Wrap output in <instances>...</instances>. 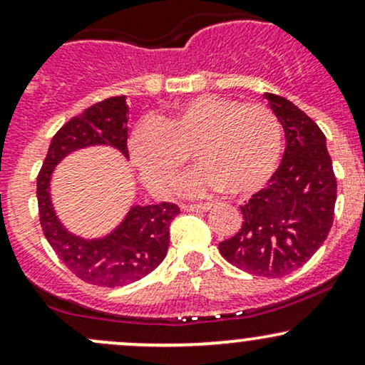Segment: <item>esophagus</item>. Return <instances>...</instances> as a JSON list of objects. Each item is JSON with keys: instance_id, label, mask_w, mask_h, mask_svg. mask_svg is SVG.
I'll list each match as a JSON object with an SVG mask.
<instances>
[{"instance_id": "esophagus-1", "label": "esophagus", "mask_w": 365, "mask_h": 365, "mask_svg": "<svg viewBox=\"0 0 365 365\" xmlns=\"http://www.w3.org/2000/svg\"><path fill=\"white\" fill-rule=\"evenodd\" d=\"M182 207L188 212H206V211H209V209H211V204H207V202H204V204H183Z\"/></svg>"}]
</instances>
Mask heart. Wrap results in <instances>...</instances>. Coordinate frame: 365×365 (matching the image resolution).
Listing matches in <instances>:
<instances>
[{"label": "heart", "mask_w": 365, "mask_h": 365, "mask_svg": "<svg viewBox=\"0 0 365 365\" xmlns=\"http://www.w3.org/2000/svg\"><path fill=\"white\" fill-rule=\"evenodd\" d=\"M282 148V123L266 104H242L216 94L197 96L166 118L144 121L128 142L130 156L153 190L168 192L192 153L199 168L183 182V190L204 194L223 188L233 197L266 185Z\"/></svg>", "instance_id": "heart-1"}]
</instances>
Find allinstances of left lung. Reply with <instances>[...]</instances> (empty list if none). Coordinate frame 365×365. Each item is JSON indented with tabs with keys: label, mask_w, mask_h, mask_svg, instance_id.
<instances>
[{
	"label": "left lung",
	"mask_w": 365,
	"mask_h": 365,
	"mask_svg": "<svg viewBox=\"0 0 365 365\" xmlns=\"http://www.w3.org/2000/svg\"><path fill=\"white\" fill-rule=\"evenodd\" d=\"M264 98L283 125L287 148L267 187L240 206V230L221 242L220 252L238 269L279 278L302 267L328 237L336 177L316 121L282 96Z\"/></svg>",
	"instance_id": "8db88e82"
}]
</instances>
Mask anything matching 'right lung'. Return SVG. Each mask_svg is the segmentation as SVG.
Masks as SVG:
<instances>
[{
    "mask_svg": "<svg viewBox=\"0 0 365 365\" xmlns=\"http://www.w3.org/2000/svg\"><path fill=\"white\" fill-rule=\"evenodd\" d=\"M125 96L108 98L66 121L54 133L37 175V206L46 240L77 278L98 287H125L148 276L163 262L170 245V223L180 212L173 202L133 206L115 232L83 240L58 221L49 197L54 166L66 154L89 145H111L128 158Z\"/></svg>",
    "mask_w": 365,
    "mask_h": 365,
    "instance_id": "1",
    "label": "right lung"
}]
</instances>
